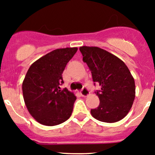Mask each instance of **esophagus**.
<instances>
[{
  "label": "esophagus",
  "instance_id": "1",
  "mask_svg": "<svg viewBox=\"0 0 155 155\" xmlns=\"http://www.w3.org/2000/svg\"><path fill=\"white\" fill-rule=\"evenodd\" d=\"M80 93H81V94H82V96L86 97L89 94V93H90V92H89V91L87 90V88L86 87H82V90H81Z\"/></svg>",
  "mask_w": 155,
  "mask_h": 155
}]
</instances>
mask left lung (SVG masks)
<instances>
[{
  "mask_svg": "<svg viewBox=\"0 0 155 155\" xmlns=\"http://www.w3.org/2000/svg\"><path fill=\"white\" fill-rule=\"evenodd\" d=\"M79 50L94 85L101 86L95 91L100 104L91 109L92 116L103 122L120 121L127 115L135 98V82L129 69L121 59L101 48L82 46Z\"/></svg>",
  "mask_w": 155,
  "mask_h": 155,
  "instance_id": "8db88e82",
  "label": "left lung"
}]
</instances>
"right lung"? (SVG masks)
Wrapping results in <instances>:
<instances>
[{
	"label": "right lung",
	"instance_id": "obj_1",
	"mask_svg": "<svg viewBox=\"0 0 155 155\" xmlns=\"http://www.w3.org/2000/svg\"><path fill=\"white\" fill-rule=\"evenodd\" d=\"M77 50H54L33 63L26 73L22 83L25 103L33 118L43 125H58L71 115L76 97L60 86L65 67Z\"/></svg>",
	"mask_w": 155,
	"mask_h": 155
}]
</instances>
